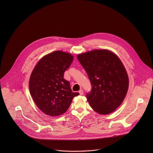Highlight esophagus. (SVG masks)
<instances>
[{
  "label": "esophagus",
  "instance_id": "34e87169",
  "mask_svg": "<svg viewBox=\"0 0 153 153\" xmlns=\"http://www.w3.org/2000/svg\"><path fill=\"white\" fill-rule=\"evenodd\" d=\"M79 94H80V95H83V90H80V91H79Z\"/></svg>",
  "mask_w": 153,
  "mask_h": 153
}]
</instances>
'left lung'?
Returning a JSON list of instances; mask_svg holds the SVG:
<instances>
[{
    "mask_svg": "<svg viewBox=\"0 0 153 153\" xmlns=\"http://www.w3.org/2000/svg\"><path fill=\"white\" fill-rule=\"evenodd\" d=\"M77 57L92 86L86 93L91 107L100 114L112 113L121 105L128 89V76L122 62L106 50H94Z\"/></svg>",
    "mask_w": 153,
    "mask_h": 153,
    "instance_id": "obj_1",
    "label": "left lung"
}]
</instances>
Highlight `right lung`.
I'll return each mask as SVG.
<instances>
[{
  "label": "right lung",
  "instance_id": "right-lung-1",
  "mask_svg": "<svg viewBox=\"0 0 153 153\" xmlns=\"http://www.w3.org/2000/svg\"><path fill=\"white\" fill-rule=\"evenodd\" d=\"M73 59L70 53L56 51L43 57L32 71L29 81L30 94L41 111L48 116L65 113L73 99L79 94L72 91L69 81L63 78Z\"/></svg>",
  "mask_w": 153,
  "mask_h": 153
}]
</instances>
